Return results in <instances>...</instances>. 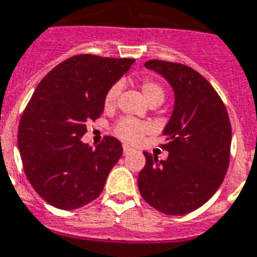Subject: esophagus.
Masks as SVG:
<instances>
[{
  "mask_svg": "<svg viewBox=\"0 0 257 257\" xmlns=\"http://www.w3.org/2000/svg\"><path fill=\"white\" fill-rule=\"evenodd\" d=\"M122 150H124V154L126 155L128 152H131V151H132V148H131L129 146H125V144H124V146H122Z\"/></svg>",
  "mask_w": 257,
  "mask_h": 257,
  "instance_id": "esophagus-1",
  "label": "esophagus"
}]
</instances>
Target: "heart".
<instances>
[{
  "label": "heart",
  "mask_w": 257,
  "mask_h": 257,
  "mask_svg": "<svg viewBox=\"0 0 257 257\" xmlns=\"http://www.w3.org/2000/svg\"><path fill=\"white\" fill-rule=\"evenodd\" d=\"M142 91L148 103L163 102L164 90L159 83L154 81H144L142 83ZM118 93H120L118 85L111 86L109 89V91L105 95V101H103L106 109H111L114 106L115 102H117ZM114 132L124 142L139 143L144 137V135L151 132V125L148 122H142V121H137L135 118H131V117H124L115 124Z\"/></svg>",
  "instance_id": "heart-1"
}]
</instances>
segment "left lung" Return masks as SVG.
Wrapping results in <instances>:
<instances>
[{"mask_svg": "<svg viewBox=\"0 0 257 257\" xmlns=\"http://www.w3.org/2000/svg\"><path fill=\"white\" fill-rule=\"evenodd\" d=\"M171 85L174 110L163 135L159 160L144 152L146 166L139 174V190L147 203L164 214L183 215L201 207L218 190L228 171L232 128L228 111L214 87L189 66L148 60Z\"/></svg>", "mask_w": 257, "mask_h": 257, "instance_id": "8db88e82", "label": "left lung"}]
</instances>
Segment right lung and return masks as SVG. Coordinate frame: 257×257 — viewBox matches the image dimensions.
Wrapping results in <instances>:
<instances>
[{
    "label": "right lung",
    "instance_id": "1",
    "mask_svg": "<svg viewBox=\"0 0 257 257\" xmlns=\"http://www.w3.org/2000/svg\"><path fill=\"white\" fill-rule=\"evenodd\" d=\"M135 63L75 55L42 79L21 115L17 144L29 183L52 206L74 210L102 193L122 155L115 137L95 148L82 142L86 122L102 114L105 95Z\"/></svg>",
    "mask_w": 257,
    "mask_h": 257
}]
</instances>
